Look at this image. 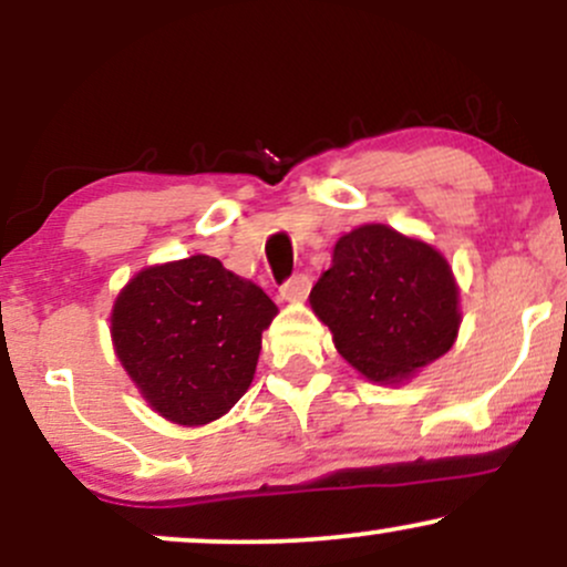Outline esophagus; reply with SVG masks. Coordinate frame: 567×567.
Returning a JSON list of instances; mask_svg holds the SVG:
<instances>
[{"label": "esophagus", "mask_w": 567, "mask_h": 567, "mask_svg": "<svg viewBox=\"0 0 567 567\" xmlns=\"http://www.w3.org/2000/svg\"><path fill=\"white\" fill-rule=\"evenodd\" d=\"M309 288H311L309 277H306V275H292L288 282H285L282 288H279V296H282L285 301H303L306 292H309Z\"/></svg>", "instance_id": "obj_1"}]
</instances>
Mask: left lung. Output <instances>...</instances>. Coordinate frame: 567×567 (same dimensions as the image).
I'll return each instance as SVG.
<instances>
[{
    "mask_svg": "<svg viewBox=\"0 0 567 567\" xmlns=\"http://www.w3.org/2000/svg\"><path fill=\"white\" fill-rule=\"evenodd\" d=\"M309 301L338 354L375 383H400L440 360L461 324L458 285L442 252L383 224L338 239Z\"/></svg>",
    "mask_w": 567,
    "mask_h": 567,
    "instance_id": "8db88e82",
    "label": "left lung"
}]
</instances>
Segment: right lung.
<instances>
[{"label":"right lung","mask_w":567,"mask_h":567,"mask_svg":"<svg viewBox=\"0 0 567 567\" xmlns=\"http://www.w3.org/2000/svg\"><path fill=\"white\" fill-rule=\"evenodd\" d=\"M277 306L218 258L148 266L116 296L112 341L146 402L181 426H202L237 405Z\"/></svg>","instance_id":"right-lung-1"}]
</instances>
